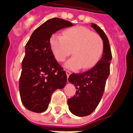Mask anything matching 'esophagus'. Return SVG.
Returning <instances> with one entry per match:
<instances>
[{"instance_id":"esophagus-1","label":"esophagus","mask_w":133,"mask_h":133,"mask_svg":"<svg viewBox=\"0 0 133 133\" xmlns=\"http://www.w3.org/2000/svg\"><path fill=\"white\" fill-rule=\"evenodd\" d=\"M71 74V72L69 71V70H66V75L68 77H69L70 75Z\"/></svg>"}]
</instances>
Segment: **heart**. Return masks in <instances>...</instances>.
<instances>
[{
	"mask_svg": "<svg viewBox=\"0 0 133 133\" xmlns=\"http://www.w3.org/2000/svg\"><path fill=\"white\" fill-rule=\"evenodd\" d=\"M50 46L54 56L60 62L64 61L72 50L73 56L64 64L65 68L72 70L82 67L84 70L91 68L101 58L104 51L101 36L82 26L65 29L63 36L54 34L50 39Z\"/></svg>",
	"mask_w": 133,
	"mask_h": 133,
	"instance_id": "heart-1",
	"label": "heart"
}]
</instances>
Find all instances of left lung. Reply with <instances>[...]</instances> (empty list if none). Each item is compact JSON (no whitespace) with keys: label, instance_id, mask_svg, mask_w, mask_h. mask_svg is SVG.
<instances>
[{"label":"left lung","instance_id":"8db88e82","mask_svg":"<svg viewBox=\"0 0 133 133\" xmlns=\"http://www.w3.org/2000/svg\"><path fill=\"white\" fill-rule=\"evenodd\" d=\"M91 26L101 36L104 42L102 57L91 70L81 74L72 73L68 81L74 84L76 93L68 99L70 111L77 116H86L96 109L101 101L106 82L110 73L112 56L109 39L99 26L91 23Z\"/></svg>","mask_w":133,"mask_h":133}]
</instances>
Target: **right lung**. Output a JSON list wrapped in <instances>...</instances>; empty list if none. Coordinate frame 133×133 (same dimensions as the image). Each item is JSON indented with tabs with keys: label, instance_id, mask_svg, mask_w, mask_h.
<instances>
[{
	"label": "right lung",
	"instance_id": "obj_1",
	"mask_svg": "<svg viewBox=\"0 0 133 133\" xmlns=\"http://www.w3.org/2000/svg\"><path fill=\"white\" fill-rule=\"evenodd\" d=\"M72 26L68 20L52 18L35 29L26 43L19 89L22 104L31 111H45L52 93L65 86L66 73L55 59L50 39L57 31Z\"/></svg>",
	"mask_w": 133,
	"mask_h": 133
}]
</instances>
